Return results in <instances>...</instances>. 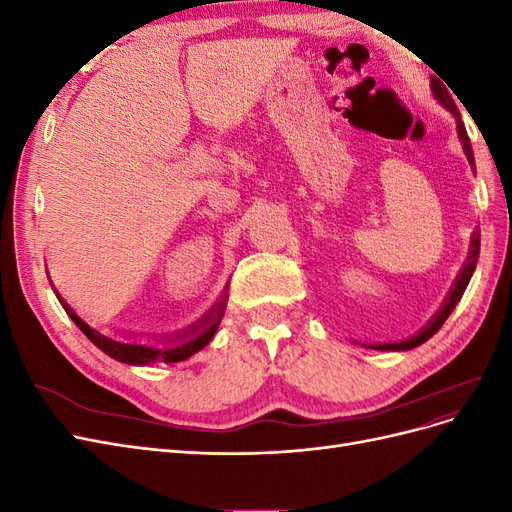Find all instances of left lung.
<instances>
[{
	"label": "left lung",
	"instance_id": "8db88e82",
	"mask_svg": "<svg viewBox=\"0 0 512 512\" xmlns=\"http://www.w3.org/2000/svg\"><path fill=\"white\" fill-rule=\"evenodd\" d=\"M431 89H433V96H436V98L448 108V111H451V113L455 115L459 141H461V145H463V151H466L468 162L474 166V153H472L470 138H468L466 126H463V121H461V117H459V111H457V106H455L451 94H448L446 87H444L438 79H431ZM478 252H480V230L474 232V237H472V250H470V256H468V262H466V265H463V269H461V273H459V277H457V282H455L451 294H448L444 305L440 307V312H438L436 316H433V320L427 324V327H425L421 333L410 337V339H406V342H399V344H376V346H367V348H376V350H410V348H416V346L425 344L429 337L436 335V333L440 331L442 324L446 322V318L451 316V312L455 309V305L459 303V299L463 297V290H466V286H468V282H470V277H472V273H474V269H476Z\"/></svg>",
	"mask_w": 512,
	"mask_h": 512
}]
</instances>
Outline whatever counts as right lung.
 Segmentation results:
<instances>
[{"label":"right lung","instance_id":"right-lung-1","mask_svg":"<svg viewBox=\"0 0 512 512\" xmlns=\"http://www.w3.org/2000/svg\"><path fill=\"white\" fill-rule=\"evenodd\" d=\"M59 301H61V305H64L68 316L76 322V327H79L91 339V344H96L102 352L111 356V359L128 363V365H149V363H179V361L188 359V356L196 354L198 350H203L211 342L215 331H218V324L224 316L226 297L218 305H213V309L205 318H200L196 324H192L190 329H185L181 335L177 333L175 339H170L173 344L164 346V348H151V346H141V344H121V342H115V339H108L102 333L91 329L87 322H83L79 316H76L74 309L64 299L59 297Z\"/></svg>","mask_w":512,"mask_h":512}]
</instances>
